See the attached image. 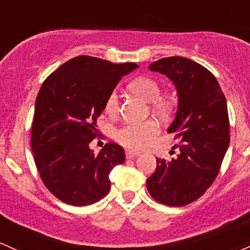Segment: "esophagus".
Returning <instances> with one entry per match:
<instances>
[{
    "mask_svg": "<svg viewBox=\"0 0 250 250\" xmlns=\"http://www.w3.org/2000/svg\"><path fill=\"white\" fill-rule=\"evenodd\" d=\"M125 155H126V159H135V158H137L140 154L136 153V151H132V150H126Z\"/></svg>",
    "mask_w": 250,
    "mask_h": 250,
    "instance_id": "1",
    "label": "esophagus"
}]
</instances>
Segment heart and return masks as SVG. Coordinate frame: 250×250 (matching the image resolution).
<instances>
[{"label":"heart","mask_w":250,"mask_h":250,"mask_svg":"<svg viewBox=\"0 0 250 250\" xmlns=\"http://www.w3.org/2000/svg\"><path fill=\"white\" fill-rule=\"evenodd\" d=\"M131 90L146 101L151 102V107L160 114H166L171 109L172 104L167 97L160 96L161 85L158 81L151 77H138L131 82ZM104 109L108 114L113 115L119 110V96L115 90H113L107 96L104 102ZM160 132L158 123L154 120H146L141 123H126L122 125L115 132V138L122 146L126 148L140 150L148 146Z\"/></svg>","instance_id":"obj_1"}]
</instances>
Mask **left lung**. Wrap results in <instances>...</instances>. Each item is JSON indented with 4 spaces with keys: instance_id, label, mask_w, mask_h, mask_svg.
<instances>
[{
    "instance_id": "1",
    "label": "left lung",
    "mask_w": 250,
    "mask_h": 250,
    "mask_svg": "<svg viewBox=\"0 0 250 250\" xmlns=\"http://www.w3.org/2000/svg\"><path fill=\"white\" fill-rule=\"evenodd\" d=\"M149 69L166 74L178 91V110L168 132L179 141V154L169 161L156 159L146 188L158 202L181 207L201 197L219 173L230 143L228 104L215 77L195 61L171 56Z\"/></svg>"
}]
</instances>
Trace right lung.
I'll use <instances>...</instances> for the list:
<instances>
[{"mask_svg":"<svg viewBox=\"0 0 250 250\" xmlns=\"http://www.w3.org/2000/svg\"><path fill=\"white\" fill-rule=\"evenodd\" d=\"M138 66L82 55L49 74L37 95L31 148L41 179L60 201L87 206L110 189L109 172L125 161L119 144L89 148L99 133L96 119L124 74Z\"/></svg>","mask_w":250,"mask_h":250,"instance_id":"right-lung-1","label":"right lung"}]
</instances>
